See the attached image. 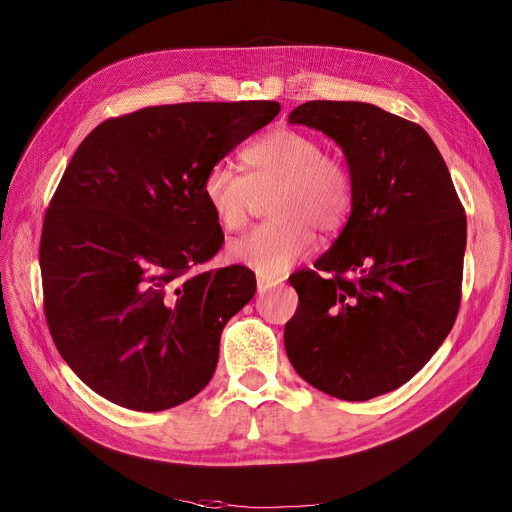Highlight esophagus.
Returning a JSON list of instances; mask_svg holds the SVG:
<instances>
[{
  "instance_id": "obj_1",
  "label": "esophagus",
  "mask_w": 512,
  "mask_h": 512,
  "mask_svg": "<svg viewBox=\"0 0 512 512\" xmlns=\"http://www.w3.org/2000/svg\"><path fill=\"white\" fill-rule=\"evenodd\" d=\"M280 282H282V280H277V277H267V275H258V277H256L258 292H265V290H269V288L277 286Z\"/></svg>"
}]
</instances>
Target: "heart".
Masks as SVG:
<instances>
[{"label": "heart", "instance_id": "obj_1", "mask_svg": "<svg viewBox=\"0 0 512 512\" xmlns=\"http://www.w3.org/2000/svg\"><path fill=\"white\" fill-rule=\"evenodd\" d=\"M245 175L224 164L203 181V200L215 224L237 232L271 190L273 220L228 243V258L267 277L282 275L312 252L318 228L337 232L354 205V179L344 160L324 153L314 134L292 128L271 130L241 153Z\"/></svg>", "mask_w": 512, "mask_h": 512}]
</instances>
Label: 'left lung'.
<instances>
[{
	"label": "left lung",
	"mask_w": 512,
	"mask_h": 512,
	"mask_svg": "<svg viewBox=\"0 0 512 512\" xmlns=\"http://www.w3.org/2000/svg\"><path fill=\"white\" fill-rule=\"evenodd\" d=\"M288 121L342 147L354 205L316 269L290 275L299 307L284 346L318 391L367 401L406 384L451 333L466 211L429 134L365 102L312 100Z\"/></svg>",
	"instance_id": "obj_1"
}]
</instances>
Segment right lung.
Masks as SVG:
<instances>
[{"instance_id":"1","label":"right lung","mask_w":512,"mask_h":512,"mask_svg":"<svg viewBox=\"0 0 512 512\" xmlns=\"http://www.w3.org/2000/svg\"><path fill=\"white\" fill-rule=\"evenodd\" d=\"M280 104L185 102L113 117L76 149L44 215L40 269L53 342L89 389L138 412L175 408L213 378L254 273H192L224 232L203 181Z\"/></svg>"}]
</instances>
